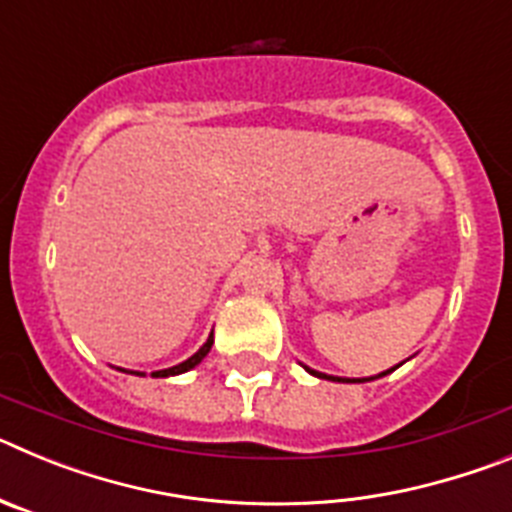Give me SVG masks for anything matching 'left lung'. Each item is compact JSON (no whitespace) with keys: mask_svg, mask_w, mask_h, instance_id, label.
<instances>
[{"mask_svg":"<svg viewBox=\"0 0 512 512\" xmlns=\"http://www.w3.org/2000/svg\"><path fill=\"white\" fill-rule=\"evenodd\" d=\"M307 369V366H305ZM310 374H315V377H323V379H330V382H366V379H338V377H328V374H320V372H312V369H307ZM387 374V372H384Z\"/></svg>","mask_w":512,"mask_h":512,"instance_id":"8db88e82","label":"left lung"}]
</instances>
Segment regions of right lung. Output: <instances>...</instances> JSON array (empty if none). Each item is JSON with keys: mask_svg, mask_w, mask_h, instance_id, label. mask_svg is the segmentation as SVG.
Masks as SVG:
<instances>
[{"mask_svg": "<svg viewBox=\"0 0 512 512\" xmlns=\"http://www.w3.org/2000/svg\"><path fill=\"white\" fill-rule=\"evenodd\" d=\"M210 348H212V336L207 338L205 346H202L200 351H197V354H194V356H189L187 361H182V364L171 366V369H161V372H153V377H174V374H184V372H189V369H194V366L200 364V361L205 359L207 354H210ZM140 377H143V374H140Z\"/></svg>", "mask_w": 512, "mask_h": 512, "instance_id": "add662e5", "label": "right lung"}]
</instances>
